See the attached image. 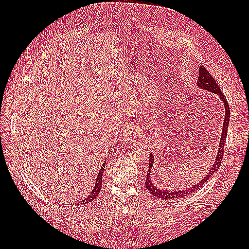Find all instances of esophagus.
I'll list each match as a JSON object with an SVG mask.
<instances>
[{
	"mask_svg": "<svg viewBox=\"0 0 249 249\" xmlns=\"http://www.w3.org/2000/svg\"><path fill=\"white\" fill-rule=\"evenodd\" d=\"M137 137H139V131L138 128L135 127V125H127L125 128L124 135H123V139L125 142L127 143H130L133 142Z\"/></svg>",
	"mask_w": 249,
	"mask_h": 249,
	"instance_id": "obj_1",
	"label": "esophagus"
}]
</instances>
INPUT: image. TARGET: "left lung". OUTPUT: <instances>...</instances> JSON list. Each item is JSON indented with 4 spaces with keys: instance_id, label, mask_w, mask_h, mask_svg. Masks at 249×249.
Listing matches in <instances>:
<instances>
[{
    "instance_id": "8db88e82",
    "label": "left lung",
    "mask_w": 249,
    "mask_h": 249,
    "mask_svg": "<svg viewBox=\"0 0 249 249\" xmlns=\"http://www.w3.org/2000/svg\"><path fill=\"white\" fill-rule=\"evenodd\" d=\"M198 87L201 89H206V91L213 92L215 94H218L220 98L223 99L225 108H226V114H225V120H224V126H223V133H221V138H220V143H219V149L217 156H216V160L213 163V167L211 168L210 172L206 174V176L201 179V182L197 185H194L190 188L186 190H182V192H169V190H162V189H158L156 188L153 183L151 182L150 178V173H151V168L153 166V161H154V156L153 154H150V161H149V170L146 172V181H145V188L149 190L150 194L152 196H154L155 198H160L162 200H176L178 198H183L185 196H188L190 194H193L195 192H197V189H199L202 185L208 181V179L213 176V174L218 170L220 167L221 160H223L224 157V152H225V142L227 138V133H228V125H229V121H230V108H229V104L227 102L226 96L221 93L220 88L218 87V84L216 83L215 79L211 76V73L208 71V70L204 66L201 65L199 68V78H198Z\"/></svg>"
}]
</instances>
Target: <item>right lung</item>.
Returning a JSON list of instances; mask_svg holds the SVG:
<instances>
[{
    "instance_id": "1",
    "label": "right lung",
    "mask_w": 249,
    "mask_h": 249,
    "mask_svg": "<svg viewBox=\"0 0 249 249\" xmlns=\"http://www.w3.org/2000/svg\"><path fill=\"white\" fill-rule=\"evenodd\" d=\"M104 169H105V163L102 166V168H100V170L98 172V177H97V179H96V183H95V187L93 188L92 193L89 194L88 197L84 199L83 201H81L80 204L91 202V201H93L95 198H96L97 196H98V194L100 193V189H102V177H103V173H104Z\"/></svg>"
}]
</instances>
